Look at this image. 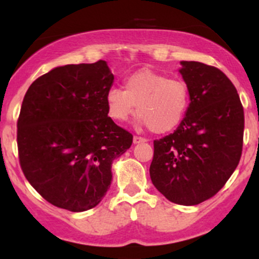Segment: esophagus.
Here are the masks:
<instances>
[{
    "mask_svg": "<svg viewBox=\"0 0 259 259\" xmlns=\"http://www.w3.org/2000/svg\"><path fill=\"white\" fill-rule=\"evenodd\" d=\"M147 140L146 139H144V138H140V136H134V139H133V142L135 145H138V144H142V142H146Z\"/></svg>",
    "mask_w": 259,
    "mask_h": 259,
    "instance_id": "esophagus-1",
    "label": "esophagus"
}]
</instances>
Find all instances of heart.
Listing matches in <instances>:
<instances>
[{
    "mask_svg": "<svg viewBox=\"0 0 259 259\" xmlns=\"http://www.w3.org/2000/svg\"><path fill=\"white\" fill-rule=\"evenodd\" d=\"M189 101L185 81L151 69L138 70L125 79L124 90L112 88L106 95L107 109L113 120H127L136 107L140 121L156 134L171 132L179 125Z\"/></svg>",
    "mask_w": 259,
    "mask_h": 259,
    "instance_id": "heart-1",
    "label": "heart"
}]
</instances>
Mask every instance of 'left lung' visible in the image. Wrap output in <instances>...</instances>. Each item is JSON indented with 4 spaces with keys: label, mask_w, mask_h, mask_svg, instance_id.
I'll return each mask as SVG.
<instances>
[{
    "label": "left lung",
    "mask_w": 259,
    "mask_h": 259,
    "mask_svg": "<svg viewBox=\"0 0 259 259\" xmlns=\"http://www.w3.org/2000/svg\"><path fill=\"white\" fill-rule=\"evenodd\" d=\"M190 103L177 130L154 140L150 177L170 202L195 206L213 197L240 162L243 108L233 82L218 68L180 62Z\"/></svg>",
    "instance_id": "1"
}]
</instances>
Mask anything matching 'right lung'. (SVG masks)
<instances>
[{
  "mask_svg": "<svg viewBox=\"0 0 259 259\" xmlns=\"http://www.w3.org/2000/svg\"><path fill=\"white\" fill-rule=\"evenodd\" d=\"M113 81L99 61L53 68L26 91L17 124L20 167L53 206L96 207L111 185L113 160L132 146V134L108 117Z\"/></svg>",
  "mask_w": 259,
  "mask_h": 259,
  "instance_id": "1",
  "label": "right lung"
}]
</instances>
